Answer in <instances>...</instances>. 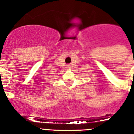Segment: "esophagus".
Listing matches in <instances>:
<instances>
[{
    "label": "esophagus",
    "mask_w": 134,
    "mask_h": 134,
    "mask_svg": "<svg viewBox=\"0 0 134 134\" xmlns=\"http://www.w3.org/2000/svg\"><path fill=\"white\" fill-rule=\"evenodd\" d=\"M67 68H71V67H70V65H67Z\"/></svg>",
    "instance_id": "34e87169"
}]
</instances>
